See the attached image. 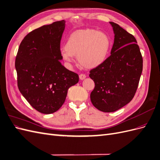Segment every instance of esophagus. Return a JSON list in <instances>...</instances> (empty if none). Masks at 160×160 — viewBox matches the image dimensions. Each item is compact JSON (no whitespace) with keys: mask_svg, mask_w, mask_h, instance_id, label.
<instances>
[{"mask_svg":"<svg viewBox=\"0 0 160 160\" xmlns=\"http://www.w3.org/2000/svg\"><path fill=\"white\" fill-rule=\"evenodd\" d=\"M85 77H86V75L83 73H81L79 75V79L81 80H83L84 79H85Z\"/></svg>","mask_w":160,"mask_h":160,"instance_id":"1","label":"esophagus"}]
</instances>
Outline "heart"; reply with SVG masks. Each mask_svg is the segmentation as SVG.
Returning a JSON list of instances; mask_svg holds the SVG:
<instances>
[{
    "label": "heart",
    "instance_id": "1",
    "mask_svg": "<svg viewBox=\"0 0 160 160\" xmlns=\"http://www.w3.org/2000/svg\"><path fill=\"white\" fill-rule=\"evenodd\" d=\"M111 38L105 32L94 28H84L72 32L67 38L62 52L63 59L73 61V56L85 69H94L102 65L109 53Z\"/></svg>",
    "mask_w": 160,
    "mask_h": 160
}]
</instances>
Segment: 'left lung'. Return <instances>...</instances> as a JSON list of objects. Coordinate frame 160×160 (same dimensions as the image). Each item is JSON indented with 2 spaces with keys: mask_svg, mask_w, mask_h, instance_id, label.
Returning <instances> with one entry per match:
<instances>
[{
  "mask_svg": "<svg viewBox=\"0 0 160 160\" xmlns=\"http://www.w3.org/2000/svg\"><path fill=\"white\" fill-rule=\"evenodd\" d=\"M115 33L111 55L90 70L95 83L91 101L103 112H113L132 100L143 70V58L137 41L118 24L110 22Z\"/></svg>",
  "mask_w": 160,
  "mask_h": 160,
  "instance_id": "left-lung-1",
  "label": "left lung"
}]
</instances>
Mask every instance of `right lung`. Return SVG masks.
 <instances>
[{"label":"right lung","mask_w":160,"mask_h":160,"mask_svg":"<svg viewBox=\"0 0 160 160\" xmlns=\"http://www.w3.org/2000/svg\"><path fill=\"white\" fill-rule=\"evenodd\" d=\"M65 20L43 25L25 37L15 59L17 85L21 94L38 112L50 114L64 103L67 91L79 75L61 65V40Z\"/></svg>","instance_id":"right-lung-1"}]
</instances>
